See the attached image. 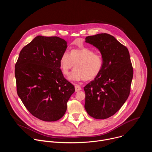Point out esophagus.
I'll list each match as a JSON object with an SVG mask.
<instances>
[{"instance_id": "34e87169", "label": "esophagus", "mask_w": 152, "mask_h": 152, "mask_svg": "<svg viewBox=\"0 0 152 152\" xmlns=\"http://www.w3.org/2000/svg\"><path fill=\"white\" fill-rule=\"evenodd\" d=\"M81 90H82V88L80 87V86H79L78 85H75V91H76V92L80 91Z\"/></svg>"}]
</instances>
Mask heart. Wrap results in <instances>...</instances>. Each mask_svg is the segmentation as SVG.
Here are the masks:
<instances>
[{
    "mask_svg": "<svg viewBox=\"0 0 152 152\" xmlns=\"http://www.w3.org/2000/svg\"><path fill=\"white\" fill-rule=\"evenodd\" d=\"M59 64L65 76H68L75 66L76 69L72 73L69 77L70 80L88 81L100 75L103 67V60L101 55L95 53L93 50L82 48L72 49L70 55L67 53H63Z\"/></svg>",
    "mask_w": 152,
    "mask_h": 152,
    "instance_id": "obj_1",
    "label": "heart"
}]
</instances>
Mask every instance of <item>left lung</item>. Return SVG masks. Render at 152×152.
<instances>
[{
    "mask_svg": "<svg viewBox=\"0 0 152 152\" xmlns=\"http://www.w3.org/2000/svg\"><path fill=\"white\" fill-rule=\"evenodd\" d=\"M85 39L100 51L103 67L83 87L85 108L93 118L106 119L114 115L129 96L134 74L132 62L127 48L111 35L100 34Z\"/></svg>",
    "mask_w": 152,
    "mask_h": 152,
    "instance_id": "1",
    "label": "left lung"
}]
</instances>
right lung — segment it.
Wrapping results in <instances>:
<instances>
[{
  "mask_svg": "<svg viewBox=\"0 0 152 152\" xmlns=\"http://www.w3.org/2000/svg\"><path fill=\"white\" fill-rule=\"evenodd\" d=\"M67 48V42L59 37L37 36L21 49L15 65L17 94L28 111L41 120L62 118L75 91L60 69Z\"/></svg>",
  "mask_w": 152,
  "mask_h": 152,
  "instance_id": "right-lung-1",
  "label": "right lung"
}]
</instances>
